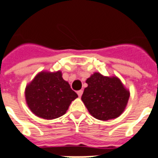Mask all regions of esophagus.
Instances as JSON below:
<instances>
[{
	"instance_id": "esophagus-1",
	"label": "esophagus",
	"mask_w": 158,
	"mask_h": 158,
	"mask_svg": "<svg viewBox=\"0 0 158 158\" xmlns=\"http://www.w3.org/2000/svg\"><path fill=\"white\" fill-rule=\"evenodd\" d=\"M82 94H83V91H82V90H79V91H77V94L79 97H81Z\"/></svg>"
}]
</instances>
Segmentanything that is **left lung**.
Here are the masks:
<instances>
[{
  "label": "left lung",
  "mask_w": 158,
  "mask_h": 158,
  "mask_svg": "<svg viewBox=\"0 0 158 158\" xmlns=\"http://www.w3.org/2000/svg\"><path fill=\"white\" fill-rule=\"evenodd\" d=\"M88 86L81 96L89 114L101 121L118 118L125 110L129 91L117 77H105L94 73L86 80Z\"/></svg>",
  "instance_id": "obj_1"
}]
</instances>
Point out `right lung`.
<instances>
[{"instance_id": "obj_1", "label": "right lung", "mask_w": 158, "mask_h": 158, "mask_svg": "<svg viewBox=\"0 0 158 158\" xmlns=\"http://www.w3.org/2000/svg\"><path fill=\"white\" fill-rule=\"evenodd\" d=\"M77 98L60 71L39 73L25 88V100L31 111L47 120L64 115Z\"/></svg>"}]
</instances>
